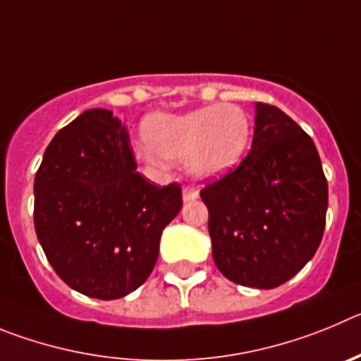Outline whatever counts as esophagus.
Masks as SVG:
<instances>
[{"mask_svg":"<svg viewBox=\"0 0 361 361\" xmlns=\"http://www.w3.org/2000/svg\"><path fill=\"white\" fill-rule=\"evenodd\" d=\"M197 196H200L197 188L190 187V185H185L183 187V200L185 201H194V200H197Z\"/></svg>","mask_w":361,"mask_h":361,"instance_id":"34e87169","label":"esophagus"}]
</instances>
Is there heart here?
Here are the masks:
<instances>
[{"label": "heart", "instance_id": "b5f03b06", "mask_svg": "<svg viewBox=\"0 0 361 361\" xmlns=\"http://www.w3.org/2000/svg\"><path fill=\"white\" fill-rule=\"evenodd\" d=\"M142 136L154 157L185 160L194 176L210 180L239 165L250 145L252 122L237 104H217L180 115H151ZM142 154L152 158L147 151Z\"/></svg>", "mask_w": 361, "mask_h": 361}]
</instances>
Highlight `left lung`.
<instances>
[{
  "instance_id": "1",
  "label": "left lung",
  "mask_w": 361,
  "mask_h": 361,
  "mask_svg": "<svg viewBox=\"0 0 361 361\" xmlns=\"http://www.w3.org/2000/svg\"><path fill=\"white\" fill-rule=\"evenodd\" d=\"M252 149L201 188L217 269L269 290L297 275L320 246L327 180L311 136L271 104H255Z\"/></svg>"
}]
</instances>
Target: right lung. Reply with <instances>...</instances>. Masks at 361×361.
<instances>
[{
    "instance_id": "right-lung-1",
    "label": "right lung",
    "mask_w": 361,
    "mask_h": 361,
    "mask_svg": "<svg viewBox=\"0 0 361 361\" xmlns=\"http://www.w3.org/2000/svg\"><path fill=\"white\" fill-rule=\"evenodd\" d=\"M34 225L48 262L70 288L113 300L151 275L180 183L136 173L129 133L108 109H87L48 144L34 180Z\"/></svg>"
}]
</instances>
